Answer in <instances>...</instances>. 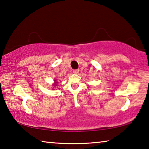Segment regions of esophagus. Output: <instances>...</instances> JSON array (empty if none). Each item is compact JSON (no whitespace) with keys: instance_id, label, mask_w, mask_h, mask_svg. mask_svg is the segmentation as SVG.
Here are the masks:
<instances>
[{"instance_id":"1","label":"esophagus","mask_w":149,"mask_h":149,"mask_svg":"<svg viewBox=\"0 0 149 149\" xmlns=\"http://www.w3.org/2000/svg\"><path fill=\"white\" fill-rule=\"evenodd\" d=\"M73 72L74 73V74H78V73L79 72V70H74V71Z\"/></svg>"}]
</instances>
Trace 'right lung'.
<instances>
[{
	"instance_id": "obj_1",
	"label": "right lung",
	"mask_w": 149,
	"mask_h": 149,
	"mask_svg": "<svg viewBox=\"0 0 149 149\" xmlns=\"http://www.w3.org/2000/svg\"><path fill=\"white\" fill-rule=\"evenodd\" d=\"M54 82H55V84H54V85H56V83H57V82H56V80H54Z\"/></svg>"
}]
</instances>
